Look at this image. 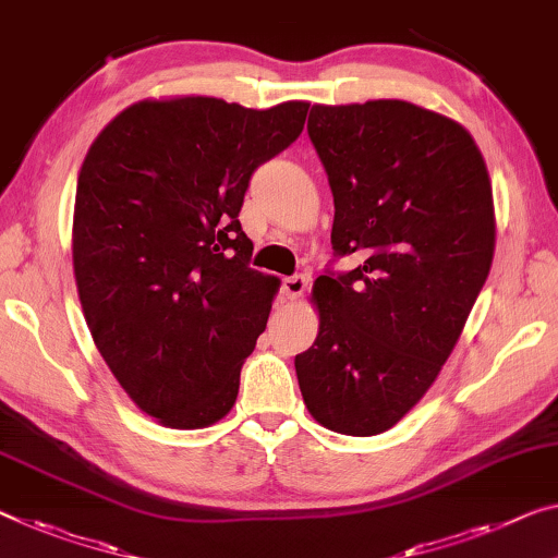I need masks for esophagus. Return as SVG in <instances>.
<instances>
[{"instance_id":"esophagus-1","label":"esophagus","mask_w":558,"mask_h":558,"mask_svg":"<svg viewBox=\"0 0 558 558\" xmlns=\"http://www.w3.org/2000/svg\"><path fill=\"white\" fill-rule=\"evenodd\" d=\"M281 291H284V296L291 299H299L306 291V277H302V274H296V277H289L284 279V284H281Z\"/></svg>"}]
</instances>
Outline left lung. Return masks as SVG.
<instances>
[{"mask_svg":"<svg viewBox=\"0 0 558 558\" xmlns=\"http://www.w3.org/2000/svg\"><path fill=\"white\" fill-rule=\"evenodd\" d=\"M308 136L333 194L331 244L364 262L319 277V333L294 359L316 422L347 436L399 424L464 331L496 246L474 136L404 99L314 105Z\"/></svg>","mask_w":558,"mask_h":558,"instance_id":"obj_1","label":"left lung"}]
</instances>
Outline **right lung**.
<instances>
[{
    "label": "right lung",
    "instance_id": "add662e5",
    "mask_svg": "<svg viewBox=\"0 0 558 558\" xmlns=\"http://www.w3.org/2000/svg\"><path fill=\"white\" fill-rule=\"evenodd\" d=\"M306 109L149 97L84 157L72 221L84 319L119 387L161 426L204 428L234 407L281 287L250 267L236 217L252 171L302 134Z\"/></svg>",
    "mask_w": 558,
    "mask_h": 558
}]
</instances>
